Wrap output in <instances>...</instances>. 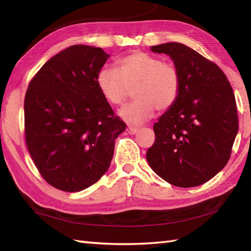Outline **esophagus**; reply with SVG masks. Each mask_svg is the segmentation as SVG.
<instances>
[{"label": "esophagus", "mask_w": 251, "mask_h": 251, "mask_svg": "<svg viewBox=\"0 0 251 251\" xmlns=\"http://www.w3.org/2000/svg\"><path fill=\"white\" fill-rule=\"evenodd\" d=\"M138 130H139V129H138L137 127H134V126H128V127H127V132H128L129 135L137 134Z\"/></svg>", "instance_id": "obj_1"}]
</instances>
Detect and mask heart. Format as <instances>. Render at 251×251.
Listing matches in <instances>:
<instances>
[{
    "label": "heart",
    "instance_id": "obj_1",
    "mask_svg": "<svg viewBox=\"0 0 251 251\" xmlns=\"http://www.w3.org/2000/svg\"><path fill=\"white\" fill-rule=\"evenodd\" d=\"M97 86L109 103L119 105L132 88L134 101L119 111L122 120L139 125L150 120L156 108L167 110L177 101L180 93V74L173 63L143 51H135L117 61L114 68H101Z\"/></svg>",
    "mask_w": 251,
    "mask_h": 251
}]
</instances>
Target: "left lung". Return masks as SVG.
I'll return each mask as SVG.
<instances>
[{"instance_id":"obj_1","label":"left lung","mask_w":251,"mask_h":251,"mask_svg":"<svg viewBox=\"0 0 251 251\" xmlns=\"http://www.w3.org/2000/svg\"><path fill=\"white\" fill-rule=\"evenodd\" d=\"M166 54L180 74V93L154 124L155 142L147 152L153 172L168 183L192 188L226 166L238 131L236 101L226 74L181 43L150 49Z\"/></svg>"}]
</instances>
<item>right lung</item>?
Returning <instances> with one entry per match:
<instances>
[{"instance_id": "right-lung-1", "label": "right lung", "mask_w": 251, "mask_h": 251, "mask_svg": "<svg viewBox=\"0 0 251 251\" xmlns=\"http://www.w3.org/2000/svg\"><path fill=\"white\" fill-rule=\"evenodd\" d=\"M109 57L100 47H68L40 69L25 93L26 147L42 177L58 190L78 192L97 182L126 128L96 82Z\"/></svg>"}]
</instances>
